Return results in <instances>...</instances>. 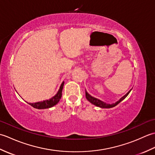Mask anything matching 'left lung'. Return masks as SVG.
I'll list each match as a JSON object with an SVG mask.
<instances>
[{"instance_id":"1","label":"left lung","mask_w":155,"mask_h":155,"mask_svg":"<svg viewBox=\"0 0 155 155\" xmlns=\"http://www.w3.org/2000/svg\"><path fill=\"white\" fill-rule=\"evenodd\" d=\"M130 91H131V90H130L129 91H128V93H127L126 94H125V95H124V96H123V97L120 98L119 101H118L116 102V103H115L111 104L105 103H104V102L101 101V100L98 99V98H94V97H93L91 96V95H90L89 94H88L87 91L85 92V93H86V98H87V99L88 101H89L90 103H91L92 104L96 105V106L99 107H101V108H112V107H115V106H117V105L118 103H120V102H121L122 101H123V99H124V98L128 96V94H129Z\"/></svg>"}]
</instances>
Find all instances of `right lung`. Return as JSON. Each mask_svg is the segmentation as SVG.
<instances>
[{"mask_svg": "<svg viewBox=\"0 0 155 155\" xmlns=\"http://www.w3.org/2000/svg\"><path fill=\"white\" fill-rule=\"evenodd\" d=\"M64 86V82H62L60 88H59L58 91L57 92V93L56 94L54 97H52L50 99L48 100H45L41 102H37V103H28L32 107H34L35 108H38V109H44V108H51L52 107L54 106L55 104H57L58 101H60L61 98L62 97V88H63Z\"/></svg>", "mask_w": 155, "mask_h": 155, "instance_id": "add662e5", "label": "right lung"}]
</instances>
